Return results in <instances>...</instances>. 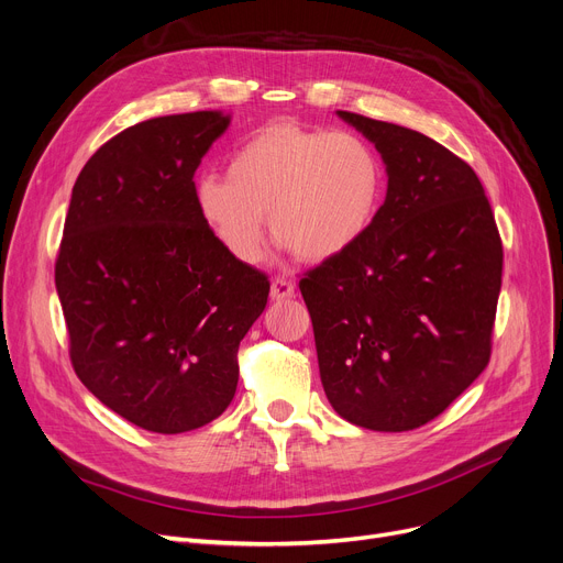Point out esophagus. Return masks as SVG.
Listing matches in <instances>:
<instances>
[{
    "label": "esophagus",
    "instance_id": "34e87169",
    "mask_svg": "<svg viewBox=\"0 0 563 563\" xmlns=\"http://www.w3.org/2000/svg\"><path fill=\"white\" fill-rule=\"evenodd\" d=\"M294 283L287 280V278H274L272 280V298L274 301H283V298H289L294 296Z\"/></svg>",
    "mask_w": 563,
    "mask_h": 563
}]
</instances>
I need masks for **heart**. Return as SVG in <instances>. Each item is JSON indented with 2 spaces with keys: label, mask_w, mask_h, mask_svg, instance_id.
Masks as SVG:
<instances>
[{
  "label": "heart",
  "mask_w": 563,
  "mask_h": 563,
  "mask_svg": "<svg viewBox=\"0 0 563 563\" xmlns=\"http://www.w3.org/2000/svg\"><path fill=\"white\" fill-rule=\"evenodd\" d=\"M192 197L210 235L244 265L265 253L267 212L298 257L325 262L376 223L385 163L360 133L274 122L235 148L229 174H201Z\"/></svg>",
  "instance_id": "b5f03b06"
}]
</instances>
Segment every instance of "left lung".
Here are the masks:
<instances>
[{
    "label": "left lung",
    "mask_w": 563,
    "mask_h": 563,
    "mask_svg": "<svg viewBox=\"0 0 563 563\" xmlns=\"http://www.w3.org/2000/svg\"><path fill=\"white\" fill-rule=\"evenodd\" d=\"M336 115L376 144L389 180L366 238L298 283L321 385L353 426L415 430L489 364L503 242L471 165L419 131Z\"/></svg>",
    "instance_id": "obj_1"
}]
</instances>
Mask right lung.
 <instances>
[{
  "label": "right lung",
  "instance_id": "add662e5",
  "mask_svg": "<svg viewBox=\"0 0 563 563\" xmlns=\"http://www.w3.org/2000/svg\"><path fill=\"white\" fill-rule=\"evenodd\" d=\"M231 115H165L99 146L71 187L56 291L79 380L133 426L180 434L235 396L238 349L269 296L201 221L195 172Z\"/></svg>",
  "mask_w": 563,
  "mask_h": 563
}]
</instances>
